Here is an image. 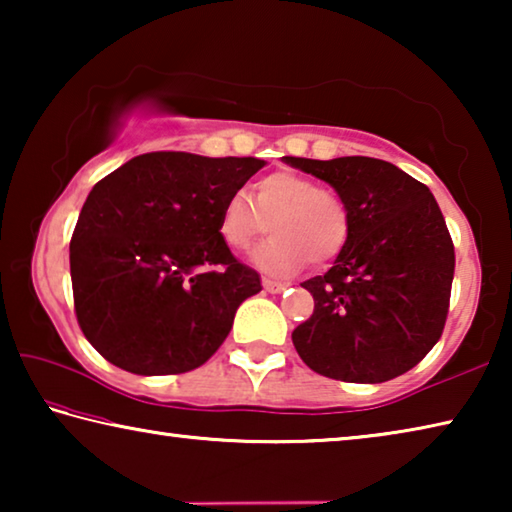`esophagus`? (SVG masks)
<instances>
[{
    "label": "esophagus",
    "instance_id": "esophagus-1",
    "mask_svg": "<svg viewBox=\"0 0 512 512\" xmlns=\"http://www.w3.org/2000/svg\"><path fill=\"white\" fill-rule=\"evenodd\" d=\"M262 284H264V289H266L268 293H282V291L289 289L287 282H275V280H268V277H264Z\"/></svg>",
    "mask_w": 512,
    "mask_h": 512
}]
</instances>
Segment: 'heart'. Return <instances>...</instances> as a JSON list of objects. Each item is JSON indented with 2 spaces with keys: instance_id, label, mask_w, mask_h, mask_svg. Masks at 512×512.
Wrapping results in <instances>:
<instances>
[{
  "instance_id": "1",
  "label": "heart",
  "mask_w": 512,
  "mask_h": 512,
  "mask_svg": "<svg viewBox=\"0 0 512 512\" xmlns=\"http://www.w3.org/2000/svg\"><path fill=\"white\" fill-rule=\"evenodd\" d=\"M250 262L264 273L291 275L307 264H327L348 244L350 207L341 194L296 171H273L259 178L253 198L232 192L216 214V235L225 248L241 253L266 232Z\"/></svg>"
}]
</instances>
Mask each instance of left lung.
Instances as JSON below:
<instances>
[{
	"mask_svg": "<svg viewBox=\"0 0 512 512\" xmlns=\"http://www.w3.org/2000/svg\"><path fill=\"white\" fill-rule=\"evenodd\" d=\"M284 162L332 185L352 221L334 266L302 282L314 314L291 334L300 359L354 384L404 375L438 343L452 293L454 244L436 198L377 158Z\"/></svg>",
	"mask_w": 512,
	"mask_h": 512,
	"instance_id": "left-lung-1",
	"label": "left lung"
}]
</instances>
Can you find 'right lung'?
<instances>
[{
    "mask_svg": "<svg viewBox=\"0 0 512 512\" xmlns=\"http://www.w3.org/2000/svg\"><path fill=\"white\" fill-rule=\"evenodd\" d=\"M262 167L257 158L155 151L92 187L69 271L76 318L103 359L135 375H178L219 350L262 282L223 246L216 214Z\"/></svg>",
    "mask_w": 512,
    "mask_h": 512,
    "instance_id": "right-lung-1",
    "label": "right lung"
}]
</instances>
